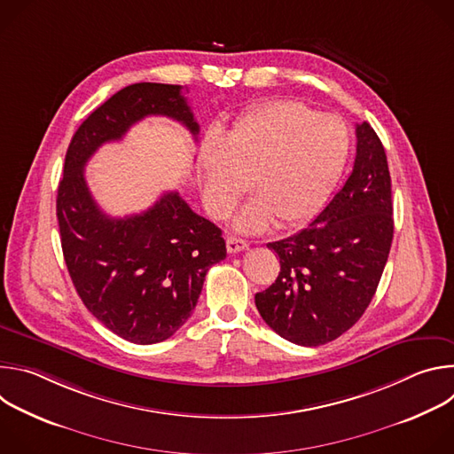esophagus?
Returning a JSON list of instances; mask_svg holds the SVG:
<instances>
[{
    "label": "esophagus",
    "mask_w": 454,
    "mask_h": 454,
    "mask_svg": "<svg viewBox=\"0 0 454 454\" xmlns=\"http://www.w3.org/2000/svg\"><path fill=\"white\" fill-rule=\"evenodd\" d=\"M226 249H228V253H239V251L247 249V242L240 237L230 235V237H226Z\"/></svg>",
    "instance_id": "34e87169"
}]
</instances>
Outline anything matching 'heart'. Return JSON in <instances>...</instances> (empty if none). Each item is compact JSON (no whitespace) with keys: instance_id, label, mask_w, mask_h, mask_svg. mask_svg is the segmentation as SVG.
Masks as SVG:
<instances>
[{"instance_id":"1","label":"heart","mask_w":454,"mask_h":454,"mask_svg":"<svg viewBox=\"0 0 454 454\" xmlns=\"http://www.w3.org/2000/svg\"><path fill=\"white\" fill-rule=\"evenodd\" d=\"M347 123L294 100H271L239 118L201 149V193L208 214L223 219L251 179L256 196L235 217V228L261 231L312 221L345 168Z\"/></svg>"}]
</instances>
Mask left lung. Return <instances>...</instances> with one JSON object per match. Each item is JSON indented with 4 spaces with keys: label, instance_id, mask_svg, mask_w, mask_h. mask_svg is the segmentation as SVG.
Returning a JSON list of instances; mask_svg holds the SVG:
<instances>
[{
    "label": "left lung",
    "instance_id": "obj_1",
    "mask_svg": "<svg viewBox=\"0 0 454 454\" xmlns=\"http://www.w3.org/2000/svg\"><path fill=\"white\" fill-rule=\"evenodd\" d=\"M356 137L348 179L307 228L268 244L280 258V273L254 294L268 325L301 347L325 345L354 325L377 291L392 247L386 153L370 123H357Z\"/></svg>",
    "mask_w": 454,
    "mask_h": 454
}]
</instances>
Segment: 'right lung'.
Masks as SVG:
<instances>
[{"label":"right lung","instance_id":"right-lung-1","mask_svg":"<svg viewBox=\"0 0 454 454\" xmlns=\"http://www.w3.org/2000/svg\"><path fill=\"white\" fill-rule=\"evenodd\" d=\"M154 114L181 121L198 140L200 123L181 86L131 84L81 123L57 190L62 254L81 300L102 325L137 345L176 334L196 307L208 270L226 258L223 231L192 212L177 192L123 219L95 203L84 177L88 160Z\"/></svg>","mask_w":454,"mask_h":454}]
</instances>
